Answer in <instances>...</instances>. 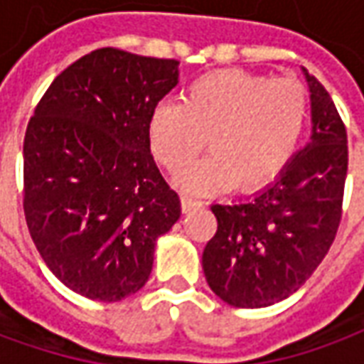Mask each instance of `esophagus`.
Returning a JSON list of instances; mask_svg holds the SVG:
<instances>
[{
	"mask_svg": "<svg viewBox=\"0 0 364 364\" xmlns=\"http://www.w3.org/2000/svg\"><path fill=\"white\" fill-rule=\"evenodd\" d=\"M181 206H183V213H191V210H197V208H200L203 206V203L200 200H197V198L193 197H181Z\"/></svg>",
	"mask_w": 364,
	"mask_h": 364,
	"instance_id": "esophagus-1",
	"label": "esophagus"
}]
</instances>
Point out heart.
I'll return each instance as SVG.
<instances>
[{
  "label": "heart",
  "mask_w": 364,
  "mask_h": 364,
  "mask_svg": "<svg viewBox=\"0 0 364 364\" xmlns=\"http://www.w3.org/2000/svg\"><path fill=\"white\" fill-rule=\"evenodd\" d=\"M310 112L308 90L296 80L222 70L191 82L183 103L164 101L148 120L154 158L177 173L205 148L210 154L187 167L179 187L220 193L265 187L294 156Z\"/></svg>",
  "instance_id": "b5f03b06"
}]
</instances>
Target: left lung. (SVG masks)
I'll return each mask as SVG.
<instances>
[{
	"mask_svg": "<svg viewBox=\"0 0 364 364\" xmlns=\"http://www.w3.org/2000/svg\"><path fill=\"white\" fill-rule=\"evenodd\" d=\"M312 136L273 185L250 200L213 205L218 230L203 252L216 296L265 308L304 284L336 240L347 177V130L333 99L308 70Z\"/></svg>",
	"mask_w": 364,
	"mask_h": 364,
	"instance_id": "8db88e82",
	"label": "left lung"
}]
</instances>
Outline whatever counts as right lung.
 <instances>
[{"label": "right lung", "mask_w": 364, "mask_h": 364, "mask_svg": "<svg viewBox=\"0 0 364 364\" xmlns=\"http://www.w3.org/2000/svg\"><path fill=\"white\" fill-rule=\"evenodd\" d=\"M179 62L99 48L50 83L23 144V208L44 263L77 294L117 302L142 289L156 240L181 200L154 161L151 111Z\"/></svg>", "instance_id": "right-lung-1"}]
</instances>
